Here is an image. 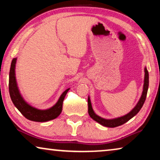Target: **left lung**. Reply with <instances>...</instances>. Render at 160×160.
I'll return each instance as SVG.
<instances>
[{"label":"left lung","mask_w":160,"mask_h":160,"mask_svg":"<svg viewBox=\"0 0 160 160\" xmlns=\"http://www.w3.org/2000/svg\"><path fill=\"white\" fill-rule=\"evenodd\" d=\"M148 72L146 69L145 68V78H144V84H143V93H142L141 98L140 99L139 102H138L136 106L134 108L132 109V111H130V113H128V114L124 116V117L117 118V119H102V118L98 117V115H96L95 112H94L92 107L91 101L89 98H88V113L89 115L90 116L92 119L95 120L98 123H100L102 125L105 127H108V128H116V127L120 126L122 124L126 123L127 122H128L129 120L137 114L139 112V111L141 110L142 106L145 102L146 95H147V92H148Z\"/></svg>","instance_id":"left-lung-1"}]
</instances>
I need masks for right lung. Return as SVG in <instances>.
Returning <instances> with one entry per match:
<instances>
[{
	"label": "right lung",
	"mask_w": 160,
	"mask_h": 160,
	"mask_svg": "<svg viewBox=\"0 0 160 160\" xmlns=\"http://www.w3.org/2000/svg\"><path fill=\"white\" fill-rule=\"evenodd\" d=\"M16 60L17 58H14L12 61L9 71V82H8V89H9L10 97L13 103L24 117L31 121L43 122L55 119L62 112L63 100L69 89H67L61 95L58 102L51 108L47 109V110H38L30 106L23 100L17 88L16 78H15Z\"/></svg>",
	"instance_id": "1"
}]
</instances>
